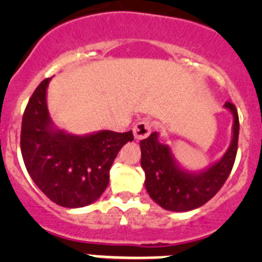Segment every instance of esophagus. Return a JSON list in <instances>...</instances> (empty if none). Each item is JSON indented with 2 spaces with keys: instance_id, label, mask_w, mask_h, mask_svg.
<instances>
[{
  "instance_id": "obj_1",
  "label": "esophagus",
  "mask_w": 262,
  "mask_h": 262,
  "mask_svg": "<svg viewBox=\"0 0 262 262\" xmlns=\"http://www.w3.org/2000/svg\"><path fill=\"white\" fill-rule=\"evenodd\" d=\"M150 129H152V123L148 119H143V120L138 121L133 128V133L137 141L147 138L150 133Z\"/></svg>"
}]
</instances>
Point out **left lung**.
Masks as SVG:
<instances>
[{
  "mask_svg": "<svg viewBox=\"0 0 262 262\" xmlns=\"http://www.w3.org/2000/svg\"><path fill=\"white\" fill-rule=\"evenodd\" d=\"M224 106L233 113V139L223 158L204 172L194 175L181 170L168 146L158 142L156 132L141 141V165L146 172V189L149 196L163 209L187 212L202 207L228 179L238 148L239 120L234 104L227 101Z\"/></svg>",
  "mask_w": 262,
  "mask_h": 262,
  "instance_id": "8db88e82",
  "label": "left lung"
}]
</instances>
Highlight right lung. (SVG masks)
Returning <instances> with one entry per match:
<instances>
[{
	"label": "right lung",
	"instance_id": "add662e5",
	"mask_svg": "<svg viewBox=\"0 0 262 262\" xmlns=\"http://www.w3.org/2000/svg\"><path fill=\"white\" fill-rule=\"evenodd\" d=\"M50 78L39 83L23 115L20 147L24 163L36 186L60 207L94 203L109 184V171L133 132L102 130L76 137L54 130L47 107Z\"/></svg>",
	"mask_w": 262,
	"mask_h": 262
}]
</instances>
